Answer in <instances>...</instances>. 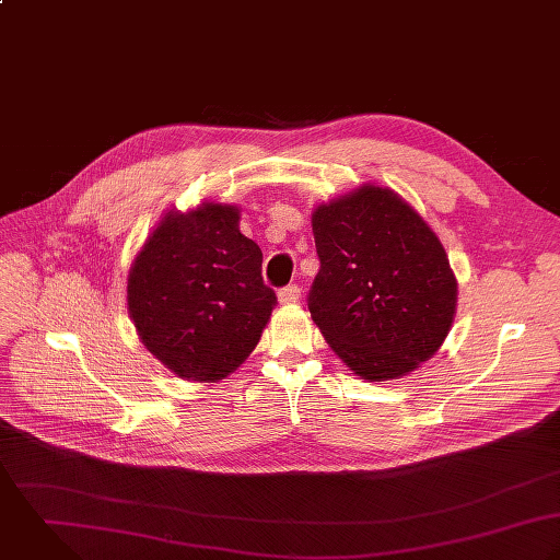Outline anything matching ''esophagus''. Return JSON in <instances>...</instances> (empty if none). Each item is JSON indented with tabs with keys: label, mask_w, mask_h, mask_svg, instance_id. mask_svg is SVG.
Returning <instances> with one entry per match:
<instances>
[{
	"label": "esophagus",
	"mask_w": 560,
	"mask_h": 560,
	"mask_svg": "<svg viewBox=\"0 0 560 560\" xmlns=\"http://www.w3.org/2000/svg\"><path fill=\"white\" fill-rule=\"evenodd\" d=\"M277 296H279V303H283V305H288V303H296V301L301 299V288H299L296 283H290V285L281 288Z\"/></svg>",
	"instance_id": "obj_1"
}]
</instances>
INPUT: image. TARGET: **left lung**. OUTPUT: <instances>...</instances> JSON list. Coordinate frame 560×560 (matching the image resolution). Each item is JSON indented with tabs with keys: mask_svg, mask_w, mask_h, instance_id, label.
Returning a JSON list of instances; mask_svg holds the SVG:
<instances>
[{
	"mask_svg": "<svg viewBox=\"0 0 560 560\" xmlns=\"http://www.w3.org/2000/svg\"><path fill=\"white\" fill-rule=\"evenodd\" d=\"M320 270L307 305L337 357L365 381L405 376L446 339L456 281L433 229L376 186L314 212Z\"/></svg>",
	"mask_w": 560,
	"mask_h": 560,
	"instance_id": "1",
	"label": "left lung"
}]
</instances>
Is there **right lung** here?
I'll use <instances>...</instances> for the list:
<instances>
[{
  "mask_svg": "<svg viewBox=\"0 0 560 560\" xmlns=\"http://www.w3.org/2000/svg\"><path fill=\"white\" fill-rule=\"evenodd\" d=\"M237 221V210L221 203L168 214L129 270L138 336L177 376L224 378L250 354L277 305L261 277V248Z\"/></svg>",
  "mask_w": 560,
  "mask_h": 560,
  "instance_id": "1",
  "label": "right lung"
}]
</instances>
